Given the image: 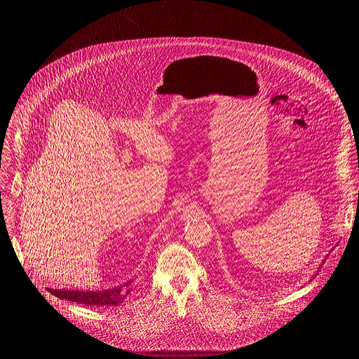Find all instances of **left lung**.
I'll return each mask as SVG.
<instances>
[{"label":"left lung","mask_w":359,"mask_h":359,"mask_svg":"<svg viewBox=\"0 0 359 359\" xmlns=\"http://www.w3.org/2000/svg\"><path fill=\"white\" fill-rule=\"evenodd\" d=\"M323 263H325V262H323Z\"/></svg>","instance_id":"left-lung-1"}]
</instances>
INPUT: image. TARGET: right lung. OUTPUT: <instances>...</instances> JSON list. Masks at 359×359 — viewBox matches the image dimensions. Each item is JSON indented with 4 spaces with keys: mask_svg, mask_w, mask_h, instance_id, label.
I'll return each mask as SVG.
<instances>
[{
    "mask_svg": "<svg viewBox=\"0 0 359 359\" xmlns=\"http://www.w3.org/2000/svg\"><path fill=\"white\" fill-rule=\"evenodd\" d=\"M130 281L122 284L115 288L104 290V291H78V290H53L49 292L67 301L83 304V305H96V306H108V305H119L125 299V297L130 292L128 290Z\"/></svg>",
    "mask_w": 359,
    "mask_h": 359,
    "instance_id": "right-lung-1",
    "label": "right lung"
}]
</instances>
